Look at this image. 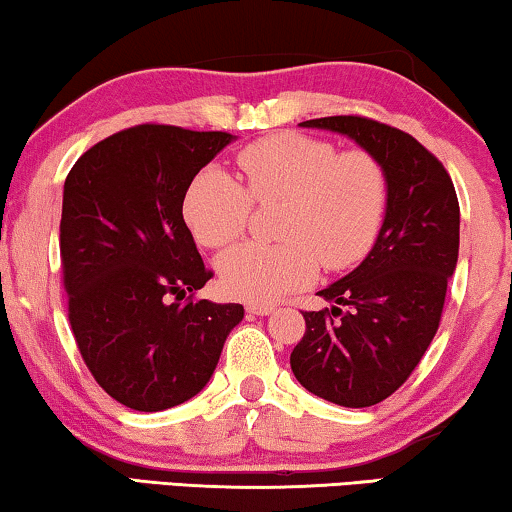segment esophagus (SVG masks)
<instances>
[{"label": "esophagus", "instance_id": "34e87169", "mask_svg": "<svg viewBox=\"0 0 512 512\" xmlns=\"http://www.w3.org/2000/svg\"><path fill=\"white\" fill-rule=\"evenodd\" d=\"M272 311H274L272 305H247L249 316H268V314H272Z\"/></svg>", "mask_w": 512, "mask_h": 512}]
</instances>
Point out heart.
Returning a JSON list of instances; mask_svg holds the SVG:
<instances>
[{
  "label": "heart",
  "instance_id": "b5f03b06",
  "mask_svg": "<svg viewBox=\"0 0 512 512\" xmlns=\"http://www.w3.org/2000/svg\"><path fill=\"white\" fill-rule=\"evenodd\" d=\"M242 184L207 166L184 194V221L205 247L219 249L247 228L251 203H284L281 244H240L219 258L228 295L274 302L314 281L318 261L344 270L372 249L385 214V173L365 150L342 152L328 140L279 133L238 154Z\"/></svg>",
  "mask_w": 512,
  "mask_h": 512
}]
</instances>
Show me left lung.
I'll use <instances>...</instances> for the list:
<instances>
[{
	"label": "left lung",
	"instance_id": "obj_1",
	"mask_svg": "<svg viewBox=\"0 0 512 512\" xmlns=\"http://www.w3.org/2000/svg\"><path fill=\"white\" fill-rule=\"evenodd\" d=\"M355 140L385 173V217L358 268L318 291L332 307L302 311L291 369L309 392L362 409L390 397L439 330L459 251V203L448 170L416 138L358 115L300 122Z\"/></svg>",
	"mask_w": 512,
	"mask_h": 512
}]
</instances>
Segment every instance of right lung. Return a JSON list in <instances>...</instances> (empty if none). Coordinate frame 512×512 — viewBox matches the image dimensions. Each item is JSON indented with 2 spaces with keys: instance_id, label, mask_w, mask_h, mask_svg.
I'll list each match as a JSON object with an SVG mask.
<instances>
[{
  "instance_id": "obj_1",
  "label": "right lung",
  "mask_w": 512,
  "mask_h": 512,
  "mask_svg": "<svg viewBox=\"0 0 512 512\" xmlns=\"http://www.w3.org/2000/svg\"><path fill=\"white\" fill-rule=\"evenodd\" d=\"M231 140L138 124L90 147L66 175L59 256L71 330L96 383L133 411L198 395L244 318L235 302L191 300L212 272L182 217L189 182Z\"/></svg>"
}]
</instances>
